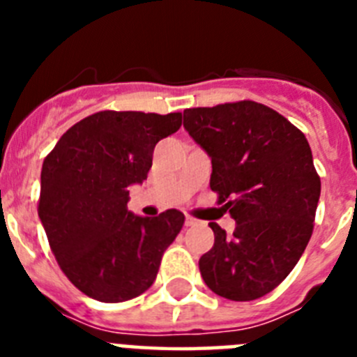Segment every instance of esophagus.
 <instances>
[{"mask_svg": "<svg viewBox=\"0 0 357 357\" xmlns=\"http://www.w3.org/2000/svg\"><path fill=\"white\" fill-rule=\"evenodd\" d=\"M198 220L197 218H193V216H185V227H195V225H198Z\"/></svg>", "mask_w": 357, "mask_h": 357, "instance_id": "34e87169", "label": "esophagus"}]
</instances>
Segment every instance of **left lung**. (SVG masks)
Returning a JSON list of instances; mask_svg holds the SVG:
<instances>
[{
	"mask_svg": "<svg viewBox=\"0 0 357 357\" xmlns=\"http://www.w3.org/2000/svg\"><path fill=\"white\" fill-rule=\"evenodd\" d=\"M184 128L211 157V189L236 220L232 236L209 223L202 279L229 301H255L289 275L313 234L320 176L311 148L284 116L250 100L185 109Z\"/></svg>",
	"mask_w": 357,
	"mask_h": 357,
	"instance_id": "left-lung-1",
	"label": "left lung"
}]
</instances>
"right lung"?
<instances>
[{"mask_svg":"<svg viewBox=\"0 0 357 357\" xmlns=\"http://www.w3.org/2000/svg\"><path fill=\"white\" fill-rule=\"evenodd\" d=\"M181 125V112L102 110L73 125L44 159L40 222L62 272L94 301L146 291L184 225L176 209L143 218L127 207L128 188L148 176L155 144Z\"/></svg>","mask_w":357,"mask_h":357,"instance_id":"1","label":"right lung"}]
</instances>
